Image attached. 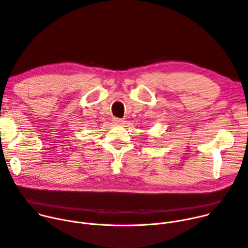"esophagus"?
I'll use <instances>...</instances> for the list:
<instances>
[{
  "instance_id": "1",
  "label": "esophagus",
  "mask_w": 248,
  "mask_h": 248,
  "mask_svg": "<svg viewBox=\"0 0 248 248\" xmlns=\"http://www.w3.org/2000/svg\"><path fill=\"white\" fill-rule=\"evenodd\" d=\"M113 122H114L115 124H124V119L114 118V119H113Z\"/></svg>"
}]
</instances>
